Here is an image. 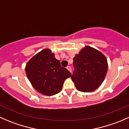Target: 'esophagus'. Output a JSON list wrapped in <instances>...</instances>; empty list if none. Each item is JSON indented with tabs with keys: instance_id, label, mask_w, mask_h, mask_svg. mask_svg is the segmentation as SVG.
I'll return each instance as SVG.
<instances>
[{
	"instance_id": "obj_1",
	"label": "esophagus",
	"mask_w": 129,
	"mask_h": 129,
	"mask_svg": "<svg viewBox=\"0 0 129 129\" xmlns=\"http://www.w3.org/2000/svg\"><path fill=\"white\" fill-rule=\"evenodd\" d=\"M66 68H67L68 70L69 71H70V72H71V71H72V69H71V66H67V67H66Z\"/></svg>"
}]
</instances>
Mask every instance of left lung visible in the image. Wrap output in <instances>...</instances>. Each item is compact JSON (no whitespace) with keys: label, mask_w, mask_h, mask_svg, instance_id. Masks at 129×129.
I'll return each instance as SVG.
<instances>
[{"label":"left lung","mask_w":129,"mask_h":129,"mask_svg":"<svg viewBox=\"0 0 129 129\" xmlns=\"http://www.w3.org/2000/svg\"><path fill=\"white\" fill-rule=\"evenodd\" d=\"M71 79L77 89L92 92L103 83L107 71V61L102 53L86 46L73 58Z\"/></svg>","instance_id":"left-lung-1"}]
</instances>
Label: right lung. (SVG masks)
Returning a JSON list of instances; mask_svg holds the SVG:
<instances>
[{"label":"right lung","mask_w":129,"mask_h":129,"mask_svg":"<svg viewBox=\"0 0 129 129\" xmlns=\"http://www.w3.org/2000/svg\"><path fill=\"white\" fill-rule=\"evenodd\" d=\"M25 71L34 88L45 95L60 92L65 79L71 76L48 49H44L34 56L26 65Z\"/></svg>","instance_id":"obj_1"}]
</instances>
